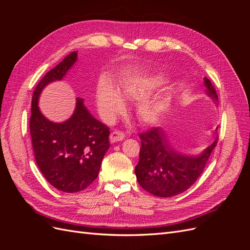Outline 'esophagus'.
Instances as JSON below:
<instances>
[{
    "label": "esophagus",
    "instance_id": "obj_1",
    "mask_svg": "<svg viewBox=\"0 0 250 250\" xmlns=\"http://www.w3.org/2000/svg\"><path fill=\"white\" fill-rule=\"evenodd\" d=\"M124 137H125V135H124L123 132L115 130V131H112V132L110 133L109 140H110L111 143H116V142H120V141L124 140Z\"/></svg>",
    "mask_w": 250,
    "mask_h": 250
}]
</instances>
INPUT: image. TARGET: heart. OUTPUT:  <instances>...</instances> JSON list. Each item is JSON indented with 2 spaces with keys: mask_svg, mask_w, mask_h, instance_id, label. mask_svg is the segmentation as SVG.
Listing matches in <instances>:
<instances>
[{
  "mask_svg": "<svg viewBox=\"0 0 250 250\" xmlns=\"http://www.w3.org/2000/svg\"><path fill=\"white\" fill-rule=\"evenodd\" d=\"M166 80L157 75L150 78H135L124 82L121 95L129 100H138L160 88ZM120 93L108 82H102L97 89V106L105 122L112 123L125 110V103ZM164 106L145 104L139 108V118L144 123H154L160 118Z\"/></svg>",
  "mask_w": 250,
  "mask_h": 250,
  "instance_id": "obj_1",
  "label": "heart"
}]
</instances>
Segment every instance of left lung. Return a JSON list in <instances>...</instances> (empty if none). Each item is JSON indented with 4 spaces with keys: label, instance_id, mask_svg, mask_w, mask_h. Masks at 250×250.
Instances as JSON below:
<instances>
[{
    "label": "left lung",
    "instance_id": "8db88e82",
    "mask_svg": "<svg viewBox=\"0 0 250 250\" xmlns=\"http://www.w3.org/2000/svg\"><path fill=\"white\" fill-rule=\"evenodd\" d=\"M206 93L218 101L216 89L204 77ZM142 141L140 161L135 166V175L140 186L157 197H172L187 191L201 175L209 160L218 138L199 155H185L174 149L161 127L140 133Z\"/></svg>",
    "mask_w": 250,
    "mask_h": 250
}]
</instances>
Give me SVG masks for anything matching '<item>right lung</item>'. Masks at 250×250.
Returning <instances> with one entry per match:
<instances>
[{
	"label": "right lung",
	"instance_id": "add662e5",
	"mask_svg": "<svg viewBox=\"0 0 250 250\" xmlns=\"http://www.w3.org/2000/svg\"><path fill=\"white\" fill-rule=\"evenodd\" d=\"M76 60L77 52H72L44 75L34 89L30 117L36 164L49 184L65 193L80 192L93 183L110 147L109 128L90 115L81 98L72 117L62 123L51 122L40 110L42 89L62 80Z\"/></svg>",
	"mask_w": 250,
	"mask_h": 250
}]
</instances>
